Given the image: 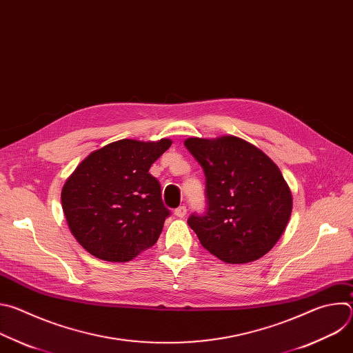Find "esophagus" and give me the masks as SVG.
Segmentation results:
<instances>
[{
  "mask_svg": "<svg viewBox=\"0 0 353 353\" xmlns=\"http://www.w3.org/2000/svg\"><path fill=\"white\" fill-rule=\"evenodd\" d=\"M185 214H187V208H185L184 205H181V207H179V208L174 210V215H176L177 218H184Z\"/></svg>",
  "mask_w": 353,
  "mask_h": 353,
  "instance_id": "1",
  "label": "esophagus"
}]
</instances>
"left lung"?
Here are the masks:
<instances>
[{
    "instance_id": "left-lung-1",
    "label": "left lung",
    "mask_w": 353,
    "mask_h": 353,
    "mask_svg": "<svg viewBox=\"0 0 353 353\" xmlns=\"http://www.w3.org/2000/svg\"><path fill=\"white\" fill-rule=\"evenodd\" d=\"M184 145L207 180V212L187 221L201 244L228 264L265 256L292 214V192L279 168L257 146L233 135L187 138Z\"/></svg>"
}]
</instances>
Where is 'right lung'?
Here are the masks:
<instances>
[{"mask_svg": "<svg viewBox=\"0 0 353 353\" xmlns=\"http://www.w3.org/2000/svg\"><path fill=\"white\" fill-rule=\"evenodd\" d=\"M172 141L120 139L88 155L61 191L63 211L77 241L96 259L125 263L152 247L170 211L149 173Z\"/></svg>", "mask_w": 353, "mask_h": 353, "instance_id": "right-lung-1", "label": "right lung"}]
</instances>
